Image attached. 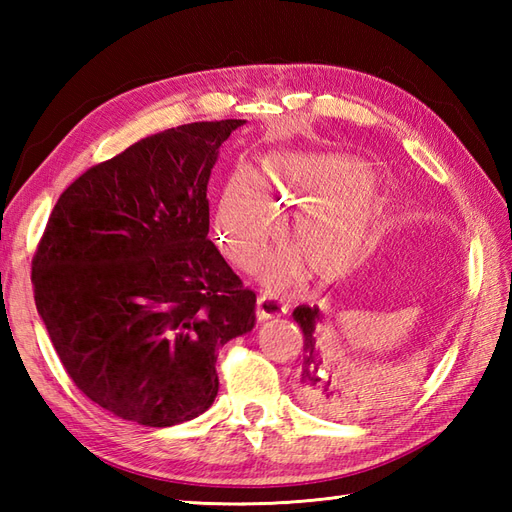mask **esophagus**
<instances>
[{
	"label": "esophagus",
	"instance_id": "obj_1",
	"mask_svg": "<svg viewBox=\"0 0 512 512\" xmlns=\"http://www.w3.org/2000/svg\"><path fill=\"white\" fill-rule=\"evenodd\" d=\"M286 312V303L279 301L270 292H259L257 295V317L259 319H273L281 317Z\"/></svg>",
	"mask_w": 512,
	"mask_h": 512
}]
</instances>
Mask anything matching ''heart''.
<instances>
[{
    "label": "heart",
    "instance_id": "1",
    "mask_svg": "<svg viewBox=\"0 0 512 512\" xmlns=\"http://www.w3.org/2000/svg\"><path fill=\"white\" fill-rule=\"evenodd\" d=\"M350 162L277 154L268 156L255 180L235 173L215 213V233L226 257L242 268L255 266L268 239L277 233V215L301 209L290 222L295 248H279L264 262V279L286 286L303 273L306 259L314 277H336L361 264L385 237L387 215L378 195L358 184Z\"/></svg>",
    "mask_w": 512,
    "mask_h": 512
}]
</instances>
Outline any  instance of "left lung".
<instances>
[{"instance_id":"left-lung-1","label":"left lung","mask_w":512,"mask_h":512,"mask_svg":"<svg viewBox=\"0 0 512 512\" xmlns=\"http://www.w3.org/2000/svg\"><path fill=\"white\" fill-rule=\"evenodd\" d=\"M292 317L299 323V328L306 336V356H303L301 376H299V396L312 411L336 413L352 409L358 400V389L343 385L339 376H332V369L323 365L317 350V323L321 319L319 308L299 306Z\"/></svg>"}]
</instances>
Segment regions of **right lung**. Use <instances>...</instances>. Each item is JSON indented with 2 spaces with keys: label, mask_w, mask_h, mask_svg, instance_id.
<instances>
[{
  "label": "right lung",
  "mask_w": 512,
  "mask_h": 512,
  "mask_svg": "<svg viewBox=\"0 0 512 512\" xmlns=\"http://www.w3.org/2000/svg\"><path fill=\"white\" fill-rule=\"evenodd\" d=\"M246 121L180 125L81 173L35 257V303L65 372L96 405L145 427L198 418L217 350L253 330L248 290L209 239L206 184Z\"/></svg>",
  "instance_id": "right-lung-1"
}]
</instances>
